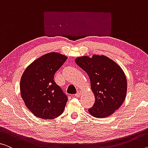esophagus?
Wrapping results in <instances>:
<instances>
[{
  "mask_svg": "<svg viewBox=\"0 0 148 148\" xmlns=\"http://www.w3.org/2000/svg\"><path fill=\"white\" fill-rule=\"evenodd\" d=\"M81 90H78V91H77V92L75 95V97H79L81 95Z\"/></svg>",
  "mask_w": 148,
  "mask_h": 148,
  "instance_id": "34e87169",
  "label": "esophagus"
}]
</instances>
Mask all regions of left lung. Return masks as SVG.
Returning a JSON list of instances; mask_svg holds the SVG:
<instances>
[{
	"label": "left lung",
	"mask_w": 148,
	"mask_h": 148,
	"mask_svg": "<svg viewBox=\"0 0 148 148\" xmlns=\"http://www.w3.org/2000/svg\"><path fill=\"white\" fill-rule=\"evenodd\" d=\"M75 63L89 77L95 103L88 112L96 118H105L119 109L127 92L126 75L119 65L104 56H83Z\"/></svg>",
	"instance_id": "left-lung-1"
}]
</instances>
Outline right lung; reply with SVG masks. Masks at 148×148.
I'll list each match as a JSON object with an SVG mask.
<instances>
[{
	"label": "right lung",
	"instance_id": "obj_1",
	"mask_svg": "<svg viewBox=\"0 0 148 148\" xmlns=\"http://www.w3.org/2000/svg\"><path fill=\"white\" fill-rule=\"evenodd\" d=\"M67 58L51 52L40 57L25 70L20 80V93L33 114L51 120L63 113L67 96L54 81V75Z\"/></svg>",
	"mask_w": 148,
	"mask_h": 148
}]
</instances>
